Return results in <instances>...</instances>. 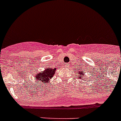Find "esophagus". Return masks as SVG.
Wrapping results in <instances>:
<instances>
[{"mask_svg":"<svg viewBox=\"0 0 121 121\" xmlns=\"http://www.w3.org/2000/svg\"><path fill=\"white\" fill-rule=\"evenodd\" d=\"M69 64H66V65H65V66L66 68H68L69 67Z\"/></svg>","mask_w":121,"mask_h":121,"instance_id":"34e87169","label":"esophagus"}]
</instances>
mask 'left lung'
<instances>
[{
  "label": "left lung",
  "mask_w": 121,
  "mask_h": 121,
  "mask_svg": "<svg viewBox=\"0 0 121 121\" xmlns=\"http://www.w3.org/2000/svg\"><path fill=\"white\" fill-rule=\"evenodd\" d=\"M83 71H82V72H80L79 73H79H77V74H79V75H78V77H79L80 78H81V79H83V78H81V76H84V73H83Z\"/></svg>",
  "instance_id": "obj_1"
}]
</instances>
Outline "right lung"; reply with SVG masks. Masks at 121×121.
Listing matches in <instances>:
<instances>
[{"mask_svg":"<svg viewBox=\"0 0 121 121\" xmlns=\"http://www.w3.org/2000/svg\"><path fill=\"white\" fill-rule=\"evenodd\" d=\"M55 70L56 68L52 69L50 68H47L43 72L35 74V78H37L38 81H40V83H43V84L48 83L50 79L52 78L54 74L55 73Z\"/></svg>","mask_w":121,"mask_h":121,"instance_id":"add662e5","label":"right lung"}]
</instances>
